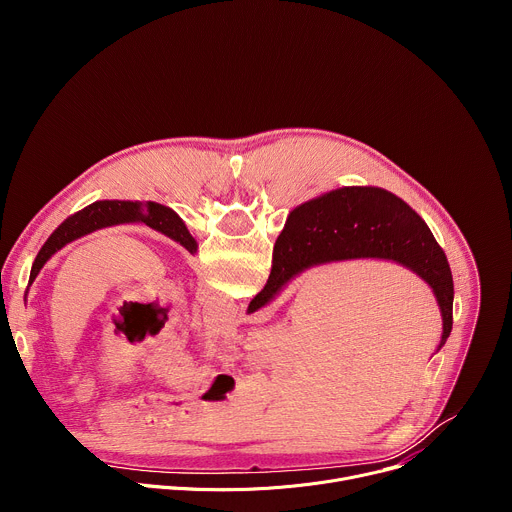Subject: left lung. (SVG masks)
Instances as JSON below:
<instances>
[{"label": "left lung", "mask_w": 512, "mask_h": 512, "mask_svg": "<svg viewBox=\"0 0 512 512\" xmlns=\"http://www.w3.org/2000/svg\"><path fill=\"white\" fill-rule=\"evenodd\" d=\"M129 223H143L150 229L170 237L172 241L180 243L184 249H188L192 255L196 253L198 245L194 237L188 233L186 225L182 223V218L168 206L158 204V202H131V200H99L89 204L87 208L79 210L77 214L68 216L66 221L48 237V241L42 245L38 251L32 271H30V281L36 279L44 263L60 251L64 245L77 241L93 231L115 227V225H129ZM28 294V289H26Z\"/></svg>", "instance_id": "left-lung-1"}]
</instances>
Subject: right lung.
Returning <instances> with one entry per match:
<instances>
[{
	"mask_svg": "<svg viewBox=\"0 0 512 512\" xmlns=\"http://www.w3.org/2000/svg\"><path fill=\"white\" fill-rule=\"evenodd\" d=\"M350 259H387L417 273L435 294L444 332H452L454 279L446 253L423 218L395 194L373 186H346L300 204L273 247L269 279L251 300L247 314L269 304L302 271Z\"/></svg>",
	"mask_w": 512,
	"mask_h": 512,
	"instance_id": "obj_1",
	"label": "right lung"
}]
</instances>
